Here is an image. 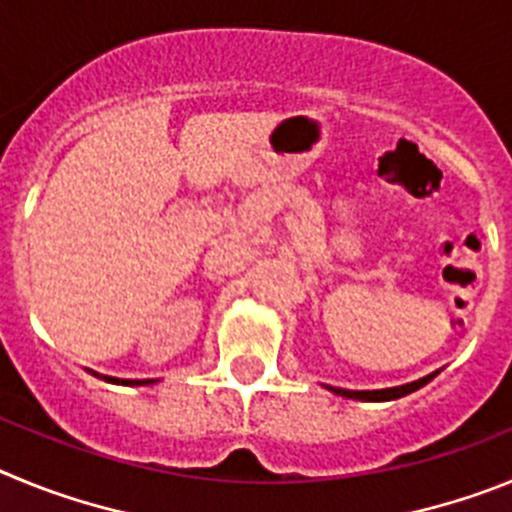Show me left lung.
Masks as SVG:
<instances>
[{
	"label": "left lung",
	"mask_w": 512,
	"mask_h": 512,
	"mask_svg": "<svg viewBox=\"0 0 512 512\" xmlns=\"http://www.w3.org/2000/svg\"><path fill=\"white\" fill-rule=\"evenodd\" d=\"M433 374L418 379V382L402 384V387H390V390H341V387H330V392H336L341 397H351V400H366V402H384V400H397V397H405L410 392L420 390L425 382H431Z\"/></svg>",
	"instance_id": "1"
}]
</instances>
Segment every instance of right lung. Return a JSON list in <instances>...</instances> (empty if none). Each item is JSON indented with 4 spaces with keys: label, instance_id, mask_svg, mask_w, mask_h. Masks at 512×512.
I'll return each mask as SVG.
<instances>
[{
    "label": "right lung",
    "instance_id": "obj_1",
    "mask_svg": "<svg viewBox=\"0 0 512 512\" xmlns=\"http://www.w3.org/2000/svg\"><path fill=\"white\" fill-rule=\"evenodd\" d=\"M104 382H112V384H151L153 379H115V377H104Z\"/></svg>",
    "mask_w": 512,
    "mask_h": 512
}]
</instances>
